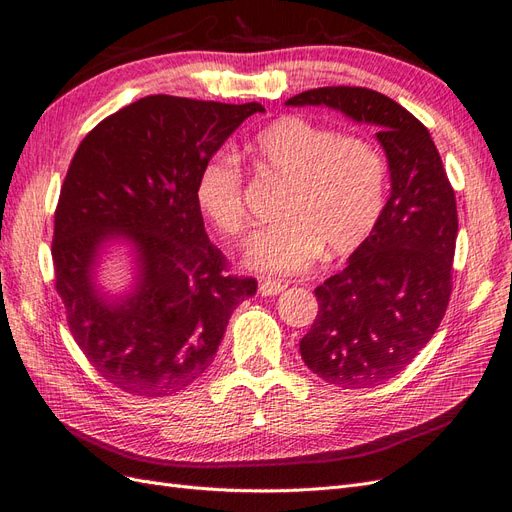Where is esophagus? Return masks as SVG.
I'll return each instance as SVG.
<instances>
[{
	"label": "esophagus",
	"mask_w": 512,
	"mask_h": 512,
	"mask_svg": "<svg viewBox=\"0 0 512 512\" xmlns=\"http://www.w3.org/2000/svg\"><path fill=\"white\" fill-rule=\"evenodd\" d=\"M287 285H283V283H279V281H261L259 283V294L261 296H276V294H281V291L285 289Z\"/></svg>",
	"instance_id": "1"
}]
</instances>
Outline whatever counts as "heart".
<instances>
[{"label":"heart","instance_id":"b5f03b06","mask_svg":"<svg viewBox=\"0 0 512 512\" xmlns=\"http://www.w3.org/2000/svg\"><path fill=\"white\" fill-rule=\"evenodd\" d=\"M248 152L261 171L285 182L276 203L279 223L246 248L248 268L298 274L309 270L324 248L334 257L349 255L371 236L386 203V163L373 141L285 115L261 128ZM195 197L223 236H244L248 214L236 156L212 154L199 171Z\"/></svg>","mask_w":512,"mask_h":512}]
</instances>
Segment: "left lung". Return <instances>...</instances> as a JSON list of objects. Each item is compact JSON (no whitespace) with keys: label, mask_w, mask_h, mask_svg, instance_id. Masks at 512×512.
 I'll return each mask as SVG.
<instances>
[{"label":"left lung","mask_w":512,"mask_h":512,"mask_svg":"<svg viewBox=\"0 0 512 512\" xmlns=\"http://www.w3.org/2000/svg\"><path fill=\"white\" fill-rule=\"evenodd\" d=\"M285 105L330 107L379 128L390 197L347 266L315 289L319 311L300 341L304 364L324 382L379 386L418 356L446 313L459 229L455 191L429 130L392 98L339 85Z\"/></svg>","instance_id":"left-lung-1"}]
</instances>
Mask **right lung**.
Masks as SVG:
<instances>
[{
	"label": "right lung",
	"instance_id": "1",
	"mask_svg": "<svg viewBox=\"0 0 512 512\" xmlns=\"http://www.w3.org/2000/svg\"><path fill=\"white\" fill-rule=\"evenodd\" d=\"M259 102L145 96L102 120L75 152L55 210V287L92 367L124 392L165 397L206 371L233 309L257 281L227 272L195 188ZM131 248L134 285L111 297L95 283L107 243Z\"/></svg>",
	"mask_w": 512,
	"mask_h": 512
}]
</instances>
